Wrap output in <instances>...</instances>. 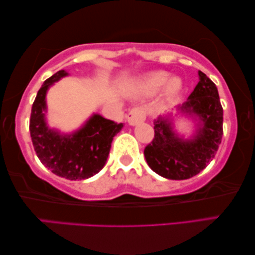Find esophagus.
Here are the masks:
<instances>
[{
  "instance_id": "obj_1",
  "label": "esophagus",
  "mask_w": 255,
  "mask_h": 255,
  "mask_svg": "<svg viewBox=\"0 0 255 255\" xmlns=\"http://www.w3.org/2000/svg\"><path fill=\"white\" fill-rule=\"evenodd\" d=\"M144 120H145V115L143 111H141L140 108H134V110H132L130 113H128L127 118L128 125H132V127H134V125L139 123H142Z\"/></svg>"
}]
</instances>
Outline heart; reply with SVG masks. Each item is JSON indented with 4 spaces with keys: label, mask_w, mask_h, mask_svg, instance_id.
I'll list each match as a JSON object with an SVG mask.
<instances>
[{
    "label": "heart",
    "mask_w": 255,
    "mask_h": 255,
    "mask_svg": "<svg viewBox=\"0 0 255 255\" xmlns=\"http://www.w3.org/2000/svg\"><path fill=\"white\" fill-rule=\"evenodd\" d=\"M166 71H155L145 76L140 81L139 89L143 95H152L157 93L162 86V96L165 98H173L177 96L183 88V82L178 77L169 78Z\"/></svg>",
    "instance_id": "b5f03b06"
}]
</instances>
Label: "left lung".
Instances as JSON below:
<instances>
[{"label":"left lung","mask_w":255,"mask_h":255,"mask_svg":"<svg viewBox=\"0 0 255 255\" xmlns=\"http://www.w3.org/2000/svg\"><path fill=\"white\" fill-rule=\"evenodd\" d=\"M200 81L185 103L177 108L197 116L198 130L192 139L179 137L166 116L153 122L155 137L144 148V157L153 172L168 179L195 176L214 159L223 139V107L218 89L201 71Z\"/></svg>","instance_id":"left-lung-1"}]
</instances>
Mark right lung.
I'll list each match as a JSON object with an SVG mask.
<instances>
[{"label":"right lung","mask_w":255,"mask_h":255,"mask_svg":"<svg viewBox=\"0 0 255 255\" xmlns=\"http://www.w3.org/2000/svg\"><path fill=\"white\" fill-rule=\"evenodd\" d=\"M68 76L61 70L41 86L32 104L29 131L37 157L46 168L71 181L86 179L97 174L106 164L113 137L122 130L115 123L94 114L72 134H61L46 124V93L54 82Z\"/></svg>","instance_id":"obj_1"}]
</instances>
